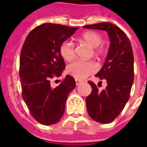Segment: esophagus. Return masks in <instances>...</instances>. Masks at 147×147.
Masks as SVG:
<instances>
[{
	"label": "esophagus",
	"instance_id": "obj_1",
	"mask_svg": "<svg viewBox=\"0 0 147 147\" xmlns=\"http://www.w3.org/2000/svg\"><path fill=\"white\" fill-rule=\"evenodd\" d=\"M76 85H80L81 83H82V81L78 80V79H76Z\"/></svg>",
	"mask_w": 147,
	"mask_h": 147
}]
</instances>
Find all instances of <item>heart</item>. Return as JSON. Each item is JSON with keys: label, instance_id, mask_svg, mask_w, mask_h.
Segmentation results:
<instances>
[{"label": "heart", "instance_id": "obj_1", "mask_svg": "<svg viewBox=\"0 0 147 147\" xmlns=\"http://www.w3.org/2000/svg\"><path fill=\"white\" fill-rule=\"evenodd\" d=\"M82 40L88 46L94 49L96 55H101L104 53V48L100 47L102 42V36L98 33L88 31L81 36ZM60 55L65 60L71 61L76 55L75 46L70 41H64L59 47ZM97 70L96 65L91 61H81L78 60L72 62L67 67V72L69 76H72L76 79H83L87 76L94 72Z\"/></svg>", "mask_w": 147, "mask_h": 147}]
</instances>
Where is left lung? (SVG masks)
<instances>
[{
    "mask_svg": "<svg viewBox=\"0 0 147 147\" xmlns=\"http://www.w3.org/2000/svg\"><path fill=\"white\" fill-rule=\"evenodd\" d=\"M84 28L105 30L110 38L109 51L102 69L95 76L107 81V87L98 91L88 81L92 93L86 98L88 113L94 121L109 123L123 111L130 98L134 71V53L129 38L118 26L104 22L86 25Z\"/></svg>",
    "mask_w": 147,
    "mask_h": 147,
    "instance_id": "1",
    "label": "left lung"
}]
</instances>
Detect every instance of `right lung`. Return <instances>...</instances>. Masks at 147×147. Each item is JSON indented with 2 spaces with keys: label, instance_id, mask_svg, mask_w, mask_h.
Masks as SVG:
<instances>
[{
  "label": "right lung",
  "instance_id": "obj_1",
  "mask_svg": "<svg viewBox=\"0 0 147 147\" xmlns=\"http://www.w3.org/2000/svg\"><path fill=\"white\" fill-rule=\"evenodd\" d=\"M78 29L43 24L30 32L22 47L19 71L22 97L33 117L43 125L60 121L67 97L76 87L70 76L55 88L51 87L50 80L61 76L65 68L60 45Z\"/></svg>",
  "mask_w": 147,
  "mask_h": 147
}]
</instances>
